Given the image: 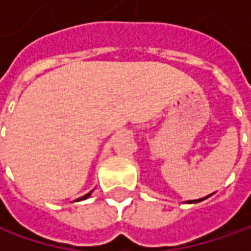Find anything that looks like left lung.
<instances>
[{"label":"left lung","mask_w":251,"mask_h":251,"mask_svg":"<svg viewBox=\"0 0 251 251\" xmlns=\"http://www.w3.org/2000/svg\"><path fill=\"white\" fill-rule=\"evenodd\" d=\"M214 194V193H212ZM212 194H209V196H207V197H204V198H198V200H190V201H186L187 204H196V202H200V201H204V200H207L208 197H211Z\"/></svg>","instance_id":"left-lung-1"}]
</instances>
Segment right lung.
<instances>
[{
  "instance_id": "add662e5",
  "label": "right lung",
  "mask_w": 251,
  "mask_h": 251,
  "mask_svg": "<svg viewBox=\"0 0 251 251\" xmlns=\"http://www.w3.org/2000/svg\"><path fill=\"white\" fill-rule=\"evenodd\" d=\"M91 194H92V191H91V193H88V194H85V196H83V197L76 198V200H75V201H82V200H86V198L89 197V196H91Z\"/></svg>"
}]
</instances>
